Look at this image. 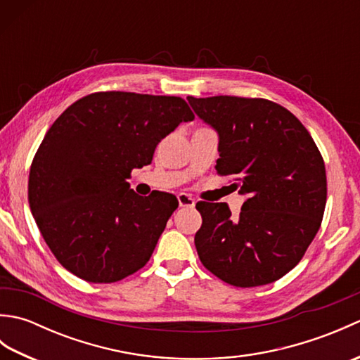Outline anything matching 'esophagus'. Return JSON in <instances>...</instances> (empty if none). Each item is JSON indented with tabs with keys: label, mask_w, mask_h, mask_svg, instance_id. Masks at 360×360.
<instances>
[{
	"label": "esophagus",
	"mask_w": 360,
	"mask_h": 360,
	"mask_svg": "<svg viewBox=\"0 0 360 360\" xmlns=\"http://www.w3.org/2000/svg\"><path fill=\"white\" fill-rule=\"evenodd\" d=\"M178 201H179V205L181 207H195V198H192L187 193H179L178 195Z\"/></svg>",
	"instance_id": "esophagus-1"
}]
</instances>
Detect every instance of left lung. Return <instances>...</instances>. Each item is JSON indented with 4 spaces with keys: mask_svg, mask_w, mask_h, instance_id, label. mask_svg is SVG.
<instances>
[{
    "mask_svg": "<svg viewBox=\"0 0 360 360\" xmlns=\"http://www.w3.org/2000/svg\"><path fill=\"white\" fill-rule=\"evenodd\" d=\"M218 133L217 172L246 195L240 217L224 202L196 204L201 263L218 278L254 288L281 278L300 262L322 224L323 158L292 112L266 98L187 97Z\"/></svg>",
    "mask_w": 360,
    "mask_h": 360,
    "instance_id": "1",
    "label": "left lung"
}]
</instances>
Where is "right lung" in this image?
I'll return each mask as SVG.
<instances>
[{"instance_id":"obj_1","label":"right lung","mask_w":360,"mask_h":360,"mask_svg":"<svg viewBox=\"0 0 360 360\" xmlns=\"http://www.w3.org/2000/svg\"><path fill=\"white\" fill-rule=\"evenodd\" d=\"M195 116L174 96L106 91L82 97L46 133L29 173V205L51 252L89 283H114L147 264L176 196H139L127 179L156 145Z\"/></svg>"}]
</instances>
